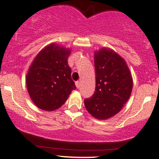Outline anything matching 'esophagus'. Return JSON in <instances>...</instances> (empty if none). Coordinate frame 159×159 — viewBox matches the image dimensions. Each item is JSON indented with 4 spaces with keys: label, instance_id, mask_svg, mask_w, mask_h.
<instances>
[{
    "label": "esophagus",
    "instance_id": "esophagus-1",
    "mask_svg": "<svg viewBox=\"0 0 159 159\" xmlns=\"http://www.w3.org/2000/svg\"><path fill=\"white\" fill-rule=\"evenodd\" d=\"M75 85H76V87L78 88V89H79V87H80V81H76V82H75Z\"/></svg>",
    "mask_w": 159,
    "mask_h": 159
}]
</instances>
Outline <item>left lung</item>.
<instances>
[{"label": "left lung", "mask_w": 159, "mask_h": 159, "mask_svg": "<svg viewBox=\"0 0 159 159\" xmlns=\"http://www.w3.org/2000/svg\"><path fill=\"white\" fill-rule=\"evenodd\" d=\"M95 89L84 99L88 112L98 120L118 113L129 99L133 89L131 74L124 59L111 49L95 52Z\"/></svg>", "instance_id": "1"}]
</instances>
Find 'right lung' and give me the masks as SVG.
Here are the masks:
<instances>
[{
  "label": "right lung",
  "instance_id": "add662e5",
  "mask_svg": "<svg viewBox=\"0 0 159 159\" xmlns=\"http://www.w3.org/2000/svg\"><path fill=\"white\" fill-rule=\"evenodd\" d=\"M70 52V49L51 43L37 54L29 67L26 86L31 99L39 109H59L76 89L67 63Z\"/></svg>",
  "mask_w": 159,
  "mask_h": 159
}]
</instances>
